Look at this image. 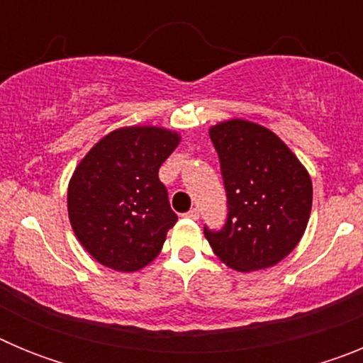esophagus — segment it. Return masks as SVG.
<instances>
[{"instance_id": "esophagus-1", "label": "esophagus", "mask_w": 363, "mask_h": 363, "mask_svg": "<svg viewBox=\"0 0 363 363\" xmlns=\"http://www.w3.org/2000/svg\"><path fill=\"white\" fill-rule=\"evenodd\" d=\"M185 218H189V220H198V218H200V211L191 209L187 214H185Z\"/></svg>"}]
</instances>
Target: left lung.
I'll return each mask as SVG.
<instances>
[{"label":"left lung","instance_id":"obj_1","mask_svg":"<svg viewBox=\"0 0 363 363\" xmlns=\"http://www.w3.org/2000/svg\"><path fill=\"white\" fill-rule=\"evenodd\" d=\"M225 184L227 223L205 227L214 255L240 272L277 265L307 229L313 182L296 154L267 127L220 121L209 129Z\"/></svg>","mask_w":363,"mask_h":363}]
</instances>
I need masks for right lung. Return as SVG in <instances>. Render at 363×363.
Listing matches in <instances>:
<instances>
[{"label":"right lung","instance_id":"1","mask_svg":"<svg viewBox=\"0 0 363 363\" xmlns=\"http://www.w3.org/2000/svg\"><path fill=\"white\" fill-rule=\"evenodd\" d=\"M179 142L176 130L163 127H120L78 163L67 191L69 220L96 262L134 272L160 255L178 216L158 171Z\"/></svg>","mask_w":363,"mask_h":363}]
</instances>
